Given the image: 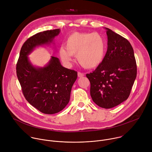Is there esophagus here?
Segmentation results:
<instances>
[{
	"label": "esophagus",
	"instance_id": "obj_1",
	"mask_svg": "<svg viewBox=\"0 0 152 152\" xmlns=\"http://www.w3.org/2000/svg\"><path fill=\"white\" fill-rule=\"evenodd\" d=\"M84 75H85L83 73H81V72H78L77 73V76H78L79 77H82L84 76Z\"/></svg>",
	"mask_w": 152,
	"mask_h": 152
}]
</instances>
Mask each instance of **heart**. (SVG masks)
Wrapping results in <instances>:
<instances>
[{"label": "heart", "mask_w": 152, "mask_h": 152, "mask_svg": "<svg viewBox=\"0 0 152 152\" xmlns=\"http://www.w3.org/2000/svg\"><path fill=\"white\" fill-rule=\"evenodd\" d=\"M59 55L61 60L70 64L76 55L80 65L85 69H94L102 62L106 52L104 38L97 32H75L65 41Z\"/></svg>", "instance_id": "1"}]
</instances>
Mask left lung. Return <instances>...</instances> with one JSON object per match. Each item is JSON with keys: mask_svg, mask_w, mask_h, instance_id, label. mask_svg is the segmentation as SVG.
Here are the masks:
<instances>
[{"mask_svg": "<svg viewBox=\"0 0 152 152\" xmlns=\"http://www.w3.org/2000/svg\"><path fill=\"white\" fill-rule=\"evenodd\" d=\"M107 49L102 62L86 76L91 84L90 95L99 106L110 109L129 97L137 77L134 49L129 41L106 28Z\"/></svg>", "mask_w": 152, "mask_h": 152, "instance_id": "obj_1", "label": "left lung"}]
</instances>
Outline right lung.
<instances>
[{
    "label": "right lung",
    "mask_w": 152,
    "mask_h": 152,
    "mask_svg": "<svg viewBox=\"0 0 152 152\" xmlns=\"http://www.w3.org/2000/svg\"><path fill=\"white\" fill-rule=\"evenodd\" d=\"M59 32V29L46 31L29 38L21 48L17 63V76L25 99L46 114L59 113L67 106L77 73L62 67L55 56L45 67H35L28 56L35 48L52 42Z\"/></svg>",
    "instance_id": "obj_1"
}]
</instances>
